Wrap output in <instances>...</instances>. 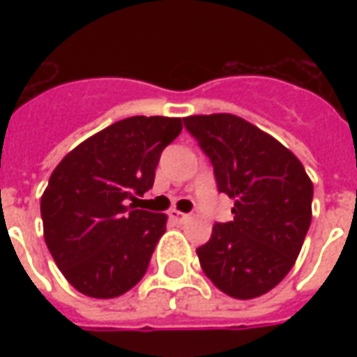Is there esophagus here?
<instances>
[{
  "mask_svg": "<svg viewBox=\"0 0 357 357\" xmlns=\"http://www.w3.org/2000/svg\"><path fill=\"white\" fill-rule=\"evenodd\" d=\"M170 218L174 220V222H178V224H183V222H187V220H189V214L178 212V210H172Z\"/></svg>",
  "mask_w": 357,
  "mask_h": 357,
  "instance_id": "1",
  "label": "esophagus"
}]
</instances>
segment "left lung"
<instances>
[{"mask_svg":"<svg viewBox=\"0 0 357 357\" xmlns=\"http://www.w3.org/2000/svg\"><path fill=\"white\" fill-rule=\"evenodd\" d=\"M183 124L210 158L218 191L235 202L231 222H216L197 248L202 271L233 298L266 294L298 258L314 185L289 149L243 118L201 114Z\"/></svg>","mask_w":357,"mask_h":357,"instance_id":"1","label":"left lung"}]
</instances>
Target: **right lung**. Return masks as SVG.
I'll list each match as a JSON object with an SVG mask.
<instances>
[{
  "instance_id": "right-lung-1",
  "label": "right lung",
  "mask_w": 357,
  "mask_h": 357,
  "mask_svg": "<svg viewBox=\"0 0 357 357\" xmlns=\"http://www.w3.org/2000/svg\"><path fill=\"white\" fill-rule=\"evenodd\" d=\"M181 118L132 116L73 149L53 170L42 197L43 237L66 281L91 298H116L139 283L166 214L130 201L155 183L162 151Z\"/></svg>"
}]
</instances>
